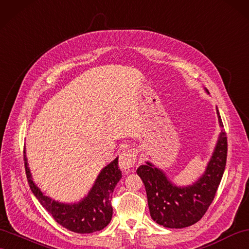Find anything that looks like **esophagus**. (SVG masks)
<instances>
[{
	"label": "esophagus",
	"instance_id": "34e87169",
	"mask_svg": "<svg viewBox=\"0 0 249 249\" xmlns=\"http://www.w3.org/2000/svg\"><path fill=\"white\" fill-rule=\"evenodd\" d=\"M136 160H137L136 154L133 152V151L125 150V151H123V152H121L119 155L118 165H119L121 170L129 171L131 168L134 167Z\"/></svg>",
	"mask_w": 249,
	"mask_h": 249
}]
</instances>
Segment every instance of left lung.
<instances>
[{
    "label": "left lung",
    "mask_w": 249,
    "mask_h": 249,
    "mask_svg": "<svg viewBox=\"0 0 249 249\" xmlns=\"http://www.w3.org/2000/svg\"><path fill=\"white\" fill-rule=\"evenodd\" d=\"M217 115L220 125L224 128L219 111ZM226 160L227 136L225 130H222L205 174L192 186H174L150 162L139 167L136 172L144 184L152 219L168 228H184L201 220L215 196Z\"/></svg>",
    "instance_id": "obj_1"
}]
</instances>
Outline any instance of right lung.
I'll return each mask as SVG.
<instances>
[{"mask_svg":"<svg viewBox=\"0 0 249 249\" xmlns=\"http://www.w3.org/2000/svg\"><path fill=\"white\" fill-rule=\"evenodd\" d=\"M24 167L33 193L40 204L48 211V213L53 217V220L64 228L77 233H92L104 229L111 222L113 214L112 193L121 178V171L118 169V159L104 168L89 196L81 202L72 205L54 202L40 191L32 179L25 155Z\"/></svg>","mask_w":249,"mask_h":249,"instance_id":"add662e5","label":"right lung"}]
</instances>
